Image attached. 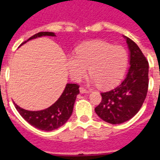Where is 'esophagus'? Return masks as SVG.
Instances as JSON below:
<instances>
[{
    "instance_id": "1",
    "label": "esophagus",
    "mask_w": 160,
    "mask_h": 160,
    "mask_svg": "<svg viewBox=\"0 0 160 160\" xmlns=\"http://www.w3.org/2000/svg\"><path fill=\"white\" fill-rule=\"evenodd\" d=\"M79 90H80V92L82 93V94H83V93H89V92H90L89 90H87V89H85L83 87H80Z\"/></svg>"
}]
</instances>
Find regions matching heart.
Wrapping results in <instances>:
<instances>
[{"label": "heart", "instance_id": "obj_1", "mask_svg": "<svg viewBox=\"0 0 160 160\" xmlns=\"http://www.w3.org/2000/svg\"><path fill=\"white\" fill-rule=\"evenodd\" d=\"M128 63L124 48L103 41L85 42L77 48L76 55L67 58L68 70L73 80L85 77L89 69L93 82L102 89L113 87L122 78Z\"/></svg>", "mask_w": 160, "mask_h": 160}]
</instances>
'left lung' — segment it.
Wrapping results in <instances>:
<instances>
[{"label": "left lung", "mask_w": 160, "mask_h": 160, "mask_svg": "<svg viewBox=\"0 0 160 160\" xmlns=\"http://www.w3.org/2000/svg\"><path fill=\"white\" fill-rule=\"evenodd\" d=\"M126 38L131 65L128 74L119 86L101 93V102L94 109L102 119L111 124L122 123L133 118L142 107L148 94V62L136 43Z\"/></svg>", "instance_id": "8db88e82"}]
</instances>
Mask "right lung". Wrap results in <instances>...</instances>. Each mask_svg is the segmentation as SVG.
Returning a JSON list of instances; mask_svg holds the SVG:
<instances>
[{
	"mask_svg": "<svg viewBox=\"0 0 160 160\" xmlns=\"http://www.w3.org/2000/svg\"><path fill=\"white\" fill-rule=\"evenodd\" d=\"M42 36H55V34L51 32H38L22 44ZM78 88L79 86L78 84H66L62 94L58 99L51 107L42 111H26L18 107L15 102H13L14 106L22 118L34 128L42 131H53L66 123L71 116L76 97L79 94Z\"/></svg>",
	"mask_w": 160,
	"mask_h": 160,
	"instance_id": "1",
	"label": "right lung"
}]
</instances>
